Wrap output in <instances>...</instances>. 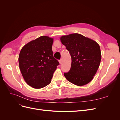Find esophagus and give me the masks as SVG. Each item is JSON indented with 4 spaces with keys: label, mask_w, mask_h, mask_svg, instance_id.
I'll return each mask as SVG.
<instances>
[{
    "label": "esophagus",
    "mask_w": 120,
    "mask_h": 120,
    "mask_svg": "<svg viewBox=\"0 0 120 120\" xmlns=\"http://www.w3.org/2000/svg\"><path fill=\"white\" fill-rule=\"evenodd\" d=\"M59 63H60V64H61V63H62V60H59Z\"/></svg>",
    "instance_id": "esophagus-1"
}]
</instances>
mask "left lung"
Masks as SVG:
<instances>
[{"instance_id": "8db88e82", "label": "left lung", "mask_w": 120, "mask_h": 120, "mask_svg": "<svg viewBox=\"0 0 120 120\" xmlns=\"http://www.w3.org/2000/svg\"><path fill=\"white\" fill-rule=\"evenodd\" d=\"M60 39L71 58L70 70L64 72V76L75 85H86L92 80L100 66L101 52L99 45L79 34L62 36Z\"/></svg>"}]
</instances>
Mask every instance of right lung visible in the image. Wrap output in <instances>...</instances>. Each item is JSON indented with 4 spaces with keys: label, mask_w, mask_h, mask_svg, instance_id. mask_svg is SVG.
Returning a JSON list of instances; mask_svg holds the SVG:
<instances>
[{
    "label": "right lung",
    "mask_w": 120,
    "mask_h": 120,
    "mask_svg": "<svg viewBox=\"0 0 120 120\" xmlns=\"http://www.w3.org/2000/svg\"><path fill=\"white\" fill-rule=\"evenodd\" d=\"M53 38L41 36L25 45L19 57V68L25 81L35 89L43 88L51 82L60 63L52 50Z\"/></svg>",
    "instance_id": "obj_1"
}]
</instances>
